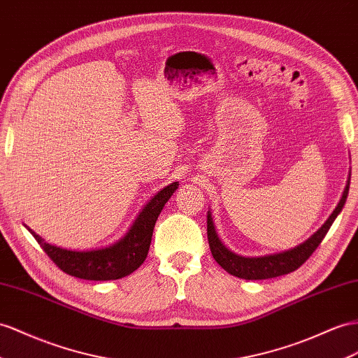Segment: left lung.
Wrapping results in <instances>:
<instances>
[{"label":"left lung","instance_id":"8db88e82","mask_svg":"<svg viewBox=\"0 0 358 358\" xmlns=\"http://www.w3.org/2000/svg\"><path fill=\"white\" fill-rule=\"evenodd\" d=\"M350 181L351 173L348 178V185L343 190V195L338 201L337 207L331 213L325 224L319 228V230L310 236L306 242L299 243L295 248H290L287 251L263 255V257H242L231 252L227 246L219 241L217 233L215 230L212 213H207V239L210 245V251H212L213 259L217 262L219 266L225 269L228 273L234 275L237 278L243 280H268L280 277V275H286L293 271H296L301 264H304L311 254L316 251L320 242L324 241L325 234L328 233L329 227L333 225L337 215L342 212V208L346 203L348 190H350Z\"/></svg>","mask_w":358,"mask_h":358}]
</instances>
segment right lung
Returning <instances> with one entry per match:
<instances>
[{
  "mask_svg": "<svg viewBox=\"0 0 358 358\" xmlns=\"http://www.w3.org/2000/svg\"><path fill=\"white\" fill-rule=\"evenodd\" d=\"M177 189V181L163 187L157 195H154L146 203L122 239L106 246V248L90 251L65 250L43 242L41 236L36 234L27 225L25 227L42 246V250L47 252L48 257L56 263V266L68 275L92 281L119 280L134 272L145 262L150 251L155 221H157L164 204L168 203Z\"/></svg>",
  "mask_w": 358,
  "mask_h": 358,
  "instance_id": "right-lung-1",
  "label": "right lung"
}]
</instances>
